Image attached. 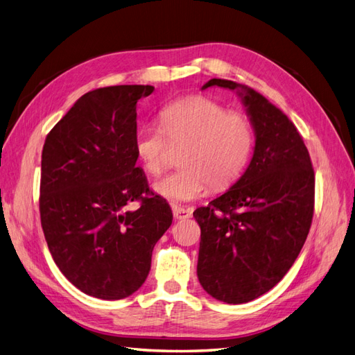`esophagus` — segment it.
<instances>
[{
    "mask_svg": "<svg viewBox=\"0 0 355 355\" xmlns=\"http://www.w3.org/2000/svg\"><path fill=\"white\" fill-rule=\"evenodd\" d=\"M171 210H173V216L175 219H188L192 216V210L191 209H184L179 206H171Z\"/></svg>",
    "mask_w": 355,
    "mask_h": 355,
    "instance_id": "34e87169",
    "label": "esophagus"
}]
</instances>
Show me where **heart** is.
I'll list each match as a JSON object with an SVG mask.
<instances>
[{"mask_svg": "<svg viewBox=\"0 0 355 355\" xmlns=\"http://www.w3.org/2000/svg\"><path fill=\"white\" fill-rule=\"evenodd\" d=\"M158 120L163 132L144 127L133 142L136 157L149 175H159L167 166L166 137L171 144L188 142L179 158L182 168L154 184L159 197L173 202L197 200L209 185L214 189L230 187L249 163L254 133L249 118L240 112H228L204 96H189L166 105Z\"/></svg>", "mask_w": 355, "mask_h": 355, "instance_id": "b5f03b06", "label": "heart"}]
</instances>
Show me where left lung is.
Returning a JSON list of instances; mask_svg holds the SVG:
<instances>
[{
	"mask_svg": "<svg viewBox=\"0 0 355 355\" xmlns=\"http://www.w3.org/2000/svg\"><path fill=\"white\" fill-rule=\"evenodd\" d=\"M237 93L253 127L249 166L194 218L201 228L197 275L225 304H245L271 290L293 265L314 213V170L288 116L252 87L213 78L202 85Z\"/></svg>",
	"mask_w": 355,
	"mask_h": 355,
	"instance_id": "1",
	"label": "left lung"
}]
</instances>
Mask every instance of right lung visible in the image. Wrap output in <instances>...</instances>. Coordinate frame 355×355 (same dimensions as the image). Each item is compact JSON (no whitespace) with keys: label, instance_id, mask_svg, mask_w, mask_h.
Listing matches in <instances>:
<instances>
[{"label":"right lung","instance_id":"obj_1","mask_svg":"<svg viewBox=\"0 0 355 355\" xmlns=\"http://www.w3.org/2000/svg\"><path fill=\"white\" fill-rule=\"evenodd\" d=\"M153 85L85 93L51 128L41 157V225L62 274L105 300L133 295L151 270L154 245L173 220L168 202L148 196L136 166V105ZM141 200L137 211L126 204Z\"/></svg>","mask_w":355,"mask_h":355}]
</instances>
